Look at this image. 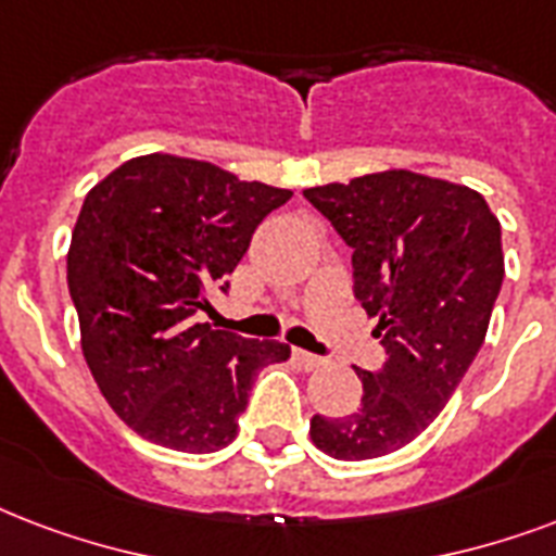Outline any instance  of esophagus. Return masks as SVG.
<instances>
[{
  "label": "esophagus",
  "mask_w": 556,
  "mask_h": 556,
  "mask_svg": "<svg viewBox=\"0 0 556 556\" xmlns=\"http://www.w3.org/2000/svg\"><path fill=\"white\" fill-rule=\"evenodd\" d=\"M294 358H296V364L303 367V370H317V367L324 364V358H320V355H312V353H306V350H294Z\"/></svg>",
  "instance_id": "1"
}]
</instances>
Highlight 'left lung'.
Instances as JSON below:
<instances>
[{"label":"left lung","instance_id":"1","mask_svg":"<svg viewBox=\"0 0 556 556\" xmlns=\"http://www.w3.org/2000/svg\"><path fill=\"white\" fill-rule=\"evenodd\" d=\"M353 248L355 296L379 317V372L358 370L350 417H312V443L338 460L408 446L446 408L486 338L504 279L502 224L469 186L391 168L306 189Z\"/></svg>","mask_w":556,"mask_h":556}]
</instances>
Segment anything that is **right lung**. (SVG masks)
Masks as SVG:
<instances>
[{
    "instance_id": "add662e5",
    "label": "right lung",
    "mask_w": 556,
    "mask_h": 556,
    "mask_svg": "<svg viewBox=\"0 0 556 556\" xmlns=\"http://www.w3.org/2000/svg\"><path fill=\"white\" fill-rule=\"evenodd\" d=\"M288 189L218 165L146 154L92 186L66 253L80 350L108 405L156 446L206 455L232 443L253 376L291 346L194 324ZM222 288H227L224 282Z\"/></svg>"
}]
</instances>
